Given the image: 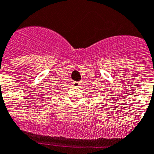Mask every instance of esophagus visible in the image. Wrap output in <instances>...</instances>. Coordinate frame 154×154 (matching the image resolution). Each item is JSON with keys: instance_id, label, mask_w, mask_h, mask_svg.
<instances>
[{"instance_id": "obj_1", "label": "esophagus", "mask_w": 154, "mask_h": 154, "mask_svg": "<svg viewBox=\"0 0 154 154\" xmlns=\"http://www.w3.org/2000/svg\"><path fill=\"white\" fill-rule=\"evenodd\" d=\"M72 85L75 87H80V86L82 85V82H72Z\"/></svg>"}]
</instances>
